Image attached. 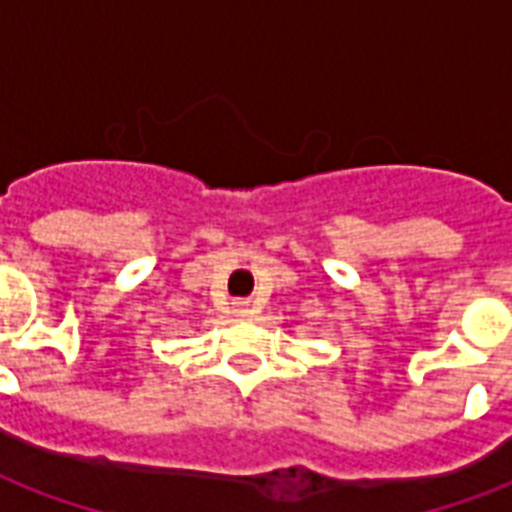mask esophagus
I'll list each match as a JSON object with an SVG mask.
<instances>
[{
  "mask_svg": "<svg viewBox=\"0 0 512 512\" xmlns=\"http://www.w3.org/2000/svg\"><path fill=\"white\" fill-rule=\"evenodd\" d=\"M233 313L244 319V316H249V313H252V303H249V300H236V303H233Z\"/></svg>",
  "mask_w": 512,
  "mask_h": 512,
  "instance_id": "obj_1",
  "label": "esophagus"
}]
</instances>
